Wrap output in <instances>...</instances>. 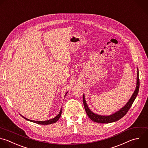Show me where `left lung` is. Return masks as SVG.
Wrapping results in <instances>:
<instances>
[{
  "label": "left lung",
  "mask_w": 148,
  "mask_h": 148,
  "mask_svg": "<svg viewBox=\"0 0 148 148\" xmlns=\"http://www.w3.org/2000/svg\"><path fill=\"white\" fill-rule=\"evenodd\" d=\"M139 72L138 69V72H137V79H136V87L135 88V90L134 92L133 93L132 97L128 101V102L127 103V104L123 108H121L120 110L117 112L116 113L110 115L108 116H101L98 115L97 114L94 113L92 112L88 108L85 99H84V96L83 95V102L84 106V109L86 110V113L87 114L88 116L90 117V119L92 120L94 122L99 123H112L114 121H116L119 120H120L121 118H122L126 114V113L128 112L129 109H130L131 106H132L135 99L136 98L138 91H139Z\"/></svg>",
  "instance_id": "left-lung-1"
}]
</instances>
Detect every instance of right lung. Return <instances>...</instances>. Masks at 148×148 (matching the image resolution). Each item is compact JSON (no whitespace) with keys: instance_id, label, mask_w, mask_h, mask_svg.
<instances>
[{"instance_id":"right-lung-1","label":"right lung","mask_w":148,"mask_h":148,"mask_svg":"<svg viewBox=\"0 0 148 148\" xmlns=\"http://www.w3.org/2000/svg\"><path fill=\"white\" fill-rule=\"evenodd\" d=\"M61 113H62V109H61L59 114L56 116L54 118L52 119H50V120H46V121H35V120H29V119H28L25 117H24V116H23L25 119L28 120V121H32V122H34V123H37V124H42V125H47V124H53V123H56V121H58V120L60 119V117H61Z\"/></svg>"}]
</instances>
